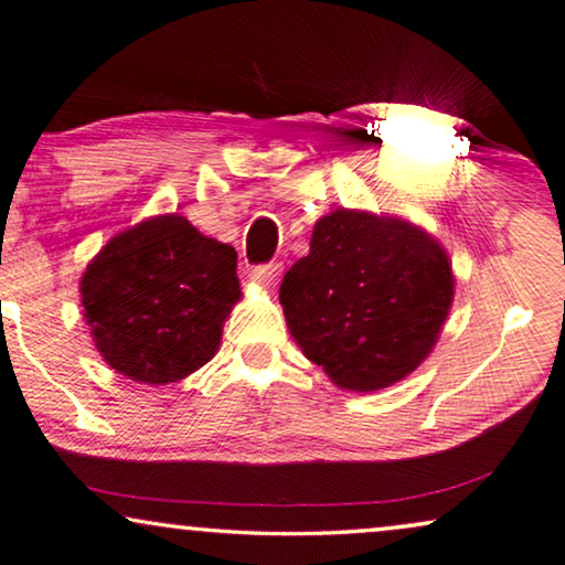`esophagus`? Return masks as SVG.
<instances>
[{"label":"esophagus","mask_w":565,"mask_h":565,"mask_svg":"<svg viewBox=\"0 0 565 565\" xmlns=\"http://www.w3.org/2000/svg\"><path fill=\"white\" fill-rule=\"evenodd\" d=\"M278 276H281V263H268V266L253 268V281H258L260 287H270Z\"/></svg>","instance_id":"1"}]
</instances>
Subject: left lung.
<instances>
[{"label":"left lung","mask_w":565,"mask_h":565,"mask_svg":"<svg viewBox=\"0 0 565 565\" xmlns=\"http://www.w3.org/2000/svg\"><path fill=\"white\" fill-rule=\"evenodd\" d=\"M452 299V260L431 232L343 206L315 222L310 253L278 289L299 349L351 393L385 390L416 372Z\"/></svg>","instance_id":"left-lung-1"}]
</instances>
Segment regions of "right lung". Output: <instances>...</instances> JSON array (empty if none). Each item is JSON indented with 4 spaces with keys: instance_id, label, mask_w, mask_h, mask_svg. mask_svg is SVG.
Here are the masks:
<instances>
[{
    "instance_id": "1",
    "label": "right lung",
    "mask_w": 565,
    "mask_h": 565,
    "mask_svg": "<svg viewBox=\"0 0 565 565\" xmlns=\"http://www.w3.org/2000/svg\"><path fill=\"white\" fill-rule=\"evenodd\" d=\"M79 295L105 364L157 387L214 359L243 291L235 247L201 235L183 214H157L100 247Z\"/></svg>"
}]
</instances>
